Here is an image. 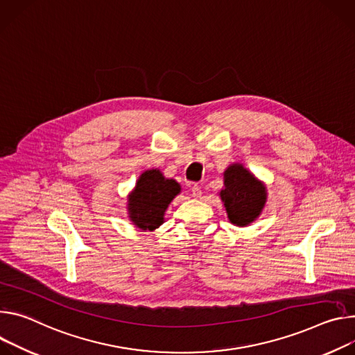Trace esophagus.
I'll use <instances>...</instances> for the list:
<instances>
[{
	"mask_svg": "<svg viewBox=\"0 0 355 355\" xmlns=\"http://www.w3.org/2000/svg\"><path fill=\"white\" fill-rule=\"evenodd\" d=\"M200 196H202V189H200L198 184H194V186L191 187V198L199 199Z\"/></svg>",
	"mask_w": 355,
	"mask_h": 355,
	"instance_id": "1",
	"label": "esophagus"
}]
</instances>
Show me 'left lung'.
<instances>
[{
	"mask_svg": "<svg viewBox=\"0 0 355 355\" xmlns=\"http://www.w3.org/2000/svg\"><path fill=\"white\" fill-rule=\"evenodd\" d=\"M228 220L239 227L255 221L266 203V187L241 164L224 171V189L220 191Z\"/></svg>",
	"mask_w": 355,
	"mask_h": 355,
	"instance_id": "8db88e82",
	"label": "left lung"
}]
</instances>
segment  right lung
Segmentation results:
<instances>
[{
  "mask_svg": "<svg viewBox=\"0 0 355 355\" xmlns=\"http://www.w3.org/2000/svg\"><path fill=\"white\" fill-rule=\"evenodd\" d=\"M180 193L175 179H166L159 169L145 171L128 196L130 220L142 231H153L164 223V216Z\"/></svg>",
  "mask_w": 355,
  "mask_h": 355,
  "instance_id": "obj_1",
  "label": "right lung"
}]
</instances>
